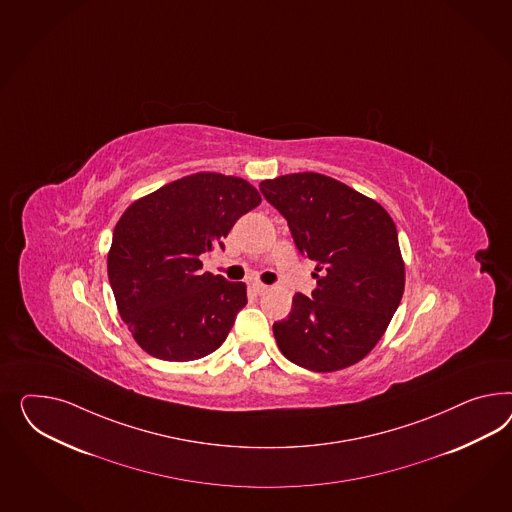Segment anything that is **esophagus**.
Listing matches in <instances>:
<instances>
[{
  "label": "esophagus",
  "mask_w": 512,
  "mask_h": 512,
  "mask_svg": "<svg viewBox=\"0 0 512 512\" xmlns=\"http://www.w3.org/2000/svg\"><path fill=\"white\" fill-rule=\"evenodd\" d=\"M252 290H254V293H258V295H263V293H267L269 286H265L262 282H254V284H252Z\"/></svg>",
  "instance_id": "esophagus-1"
}]
</instances>
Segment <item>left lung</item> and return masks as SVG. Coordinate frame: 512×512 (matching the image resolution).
Masks as SVG:
<instances>
[{"instance_id": "8db88e82", "label": "left lung", "mask_w": 512, "mask_h": 512, "mask_svg": "<svg viewBox=\"0 0 512 512\" xmlns=\"http://www.w3.org/2000/svg\"><path fill=\"white\" fill-rule=\"evenodd\" d=\"M260 190L288 220L295 247L316 262L312 297L295 293L288 318L273 323L282 355L314 372L359 363L404 293L395 222L378 202L314 172L265 179Z\"/></svg>"}]
</instances>
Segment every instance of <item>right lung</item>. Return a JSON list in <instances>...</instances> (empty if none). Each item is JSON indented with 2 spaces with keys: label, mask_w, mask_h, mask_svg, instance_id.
Instances as JSON below:
<instances>
[{
  "label": "right lung",
  "mask_w": 512,
  "mask_h": 512,
  "mask_svg": "<svg viewBox=\"0 0 512 512\" xmlns=\"http://www.w3.org/2000/svg\"><path fill=\"white\" fill-rule=\"evenodd\" d=\"M262 202L241 177H181L127 207L108 252V280L121 320L142 350L194 361L226 340L247 305L245 282L202 271L200 256L224 247L235 222Z\"/></svg>",
  "instance_id": "add662e5"
}]
</instances>
